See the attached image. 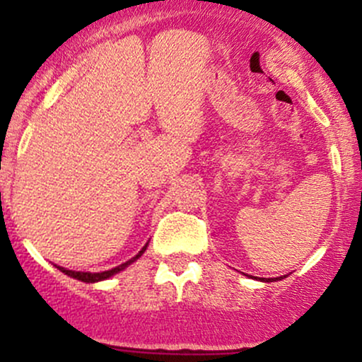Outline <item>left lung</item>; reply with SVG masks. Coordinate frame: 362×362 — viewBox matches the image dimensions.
<instances>
[{
    "label": "left lung",
    "mask_w": 362,
    "mask_h": 362,
    "mask_svg": "<svg viewBox=\"0 0 362 362\" xmlns=\"http://www.w3.org/2000/svg\"><path fill=\"white\" fill-rule=\"evenodd\" d=\"M276 279H282V277H276ZM262 281H267V282H272L274 279H265V277H262Z\"/></svg>",
    "instance_id": "obj_1"
}]
</instances>
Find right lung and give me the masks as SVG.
<instances>
[{
    "instance_id": "add662e5",
    "label": "right lung",
    "mask_w": 362,
    "mask_h": 362,
    "mask_svg": "<svg viewBox=\"0 0 362 362\" xmlns=\"http://www.w3.org/2000/svg\"><path fill=\"white\" fill-rule=\"evenodd\" d=\"M146 247L148 245H144L143 247V250H141L138 255L134 257V259H131V260H127L126 264H122V265H119V267H114V269H110V271H105V272H76V271H68V269H64V267H57L59 269L61 272H64L66 276H69V277H74V279H78V281H83V282H97V281H103V279H109V277H112L114 276V274H117V272H120L122 271V269H126L129 264H132V262H134L136 259H139L141 255H143L144 253V250H146Z\"/></svg>"
}]
</instances>
